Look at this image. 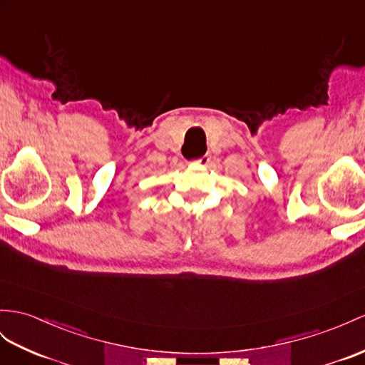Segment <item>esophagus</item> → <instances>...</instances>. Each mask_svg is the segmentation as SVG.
Wrapping results in <instances>:
<instances>
[{"label":"esophagus","instance_id":"1","mask_svg":"<svg viewBox=\"0 0 365 365\" xmlns=\"http://www.w3.org/2000/svg\"><path fill=\"white\" fill-rule=\"evenodd\" d=\"M210 161V158L207 156V155H204V156H201V158H198V159H195L193 163H197V164H201V165H206L207 163Z\"/></svg>","mask_w":365,"mask_h":365}]
</instances>
